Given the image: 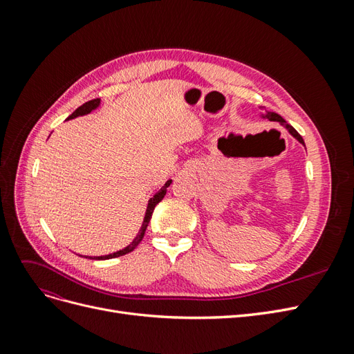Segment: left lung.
Here are the masks:
<instances>
[{
	"label": "left lung",
	"mask_w": 354,
	"mask_h": 354,
	"mask_svg": "<svg viewBox=\"0 0 354 354\" xmlns=\"http://www.w3.org/2000/svg\"><path fill=\"white\" fill-rule=\"evenodd\" d=\"M264 116L267 118V120H270V121H277V122H281L282 125H285V127L288 128V131H289V133H291V134H292V136H294V137L297 138V140H298L299 143H303V145H304V140H303V137L298 134V131L295 130V128H294L292 125H289V124H286V121L283 120V118H282L281 115H277L276 112H267V113H266Z\"/></svg>",
	"instance_id": "8db88e82"
}]
</instances>
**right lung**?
Wrapping results in <instances>:
<instances>
[{"instance_id":"1","label":"right lung","mask_w":354,"mask_h":354,"mask_svg":"<svg viewBox=\"0 0 354 354\" xmlns=\"http://www.w3.org/2000/svg\"><path fill=\"white\" fill-rule=\"evenodd\" d=\"M99 104H100V99H93V100H90V102H85L82 106H80V108L68 118V120H73V118L81 116V115H87V113H90L91 111H94L95 108H97ZM169 185H171V180H168L167 183H165V186H164L162 189H160L153 198H151V201H149L147 209H146V216H145V220H143V224H142V229H140V232H138L136 239H134L130 245H128L127 248H124V250H121V251H116V252L109 254V255H103V257H85V259H91V260H109V259H115V257L125 255V254H128V252H131L133 250H136L137 245L142 242V239H143V236H145V232H146V229H147L149 221H151V217H152V212H153L155 207L158 205V203H159L160 201L164 199V196H165V194H167V187H168Z\"/></svg>"}]
</instances>
